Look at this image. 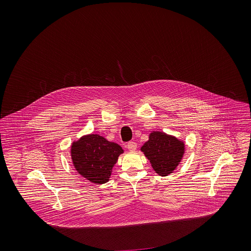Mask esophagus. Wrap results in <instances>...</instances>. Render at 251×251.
<instances>
[{"mask_svg": "<svg viewBox=\"0 0 251 251\" xmlns=\"http://www.w3.org/2000/svg\"><path fill=\"white\" fill-rule=\"evenodd\" d=\"M126 148L130 151H134L136 150V148H137V144L135 143V142H128V143L126 144Z\"/></svg>", "mask_w": 251, "mask_h": 251, "instance_id": "obj_1", "label": "esophagus"}]
</instances>
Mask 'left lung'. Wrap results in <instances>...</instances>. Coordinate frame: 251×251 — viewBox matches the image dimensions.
I'll use <instances>...</instances> for the list:
<instances>
[{"label":"left lung","mask_w":251,"mask_h":251,"mask_svg":"<svg viewBox=\"0 0 251 251\" xmlns=\"http://www.w3.org/2000/svg\"><path fill=\"white\" fill-rule=\"evenodd\" d=\"M152 169L159 176L171 174L179 165L184 153V144L172 135L152 131L149 140L141 147Z\"/></svg>","instance_id":"obj_1"}]
</instances>
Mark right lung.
Instances as JSON below:
<instances>
[{"mask_svg":"<svg viewBox=\"0 0 251 251\" xmlns=\"http://www.w3.org/2000/svg\"><path fill=\"white\" fill-rule=\"evenodd\" d=\"M118 144L109 142L99 134H89L72 143V159L75 170L97 184L105 183L121 153Z\"/></svg>","mask_w":251,"mask_h":251,"instance_id":"1","label":"right lung"}]
</instances>
